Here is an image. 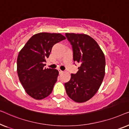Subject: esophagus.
<instances>
[{
  "label": "esophagus",
  "mask_w": 129,
  "mask_h": 129,
  "mask_svg": "<svg viewBox=\"0 0 129 129\" xmlns=\"http://www.w3.org/2000/svg\"><path fill=\"white\" fill-rule=\"evenodd\" d=\"M58 71H59V74H62L63 72H64V71H61V70H59V69L58 70Z\"/></svg>",
  "instance_id": "obj_1"
}]
</instances>
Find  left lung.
<instances>
[{
    "mask_svg": "<svg viewBox=\"0 0 129 129\" xmlns=\"http://www.w3.org/2000/svg\"><path fill=\"white\" fill-rule=\"evenodd\" d=\"M72 46L73 59L80 64L78 71L72 74L65 83L67 95L76 102L89 100L98 90L104 78L105 57L95 40L84 34L66 33Z\"/></svg>",
    "mask_w": 129,
    "mask_h": 129,
    "instance_id": "left-lung-1",
    "label": "left lung"
}]
</instances>
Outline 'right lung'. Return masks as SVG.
I'll use <instances>...</instances> for the list:
<instances>
[{"label":"right lung","instance_id":"add662e5","mask_svg":"<svg viewBox=\"0 0 129 129\" xmlns=\"http://www.w3.org/2000/svg\"><path fill=\"white\" fill-rule=\"evenodd\" d=\"M65 39L59 33H40L33 36L19 52L18 76L26 93L33 98L43 99L52 91L59 72L44 67L52 47Z\"/></svg>","mask_w":129,"mask_h":129}]
</instances>
